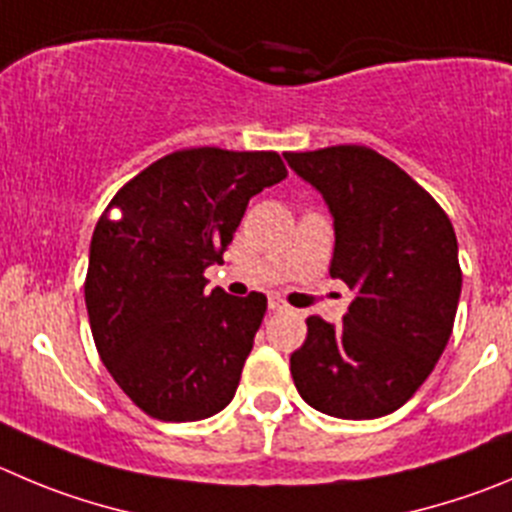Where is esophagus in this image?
Segmentation results:
<instances>
[{"mask_svg":"<svg viewBox=\"0 0 512 512\" xmlns=\"http://www.w3.org/2000/svg\"><path fill=\"white\" fill-rule=\"evenodd\" d=\"M267 308L275 310V313H278V310H285V308H288V305H285L283 300H280V298H275V295H272V298L267 300Z\"/></svg>","mask_w":512,"mask_h":512,"instance_id":"1","label":"esophagus"}]
</instances>
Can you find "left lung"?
<instances>
[{
	"label": "left lung",
	"instance_id": "obj_1",
	"mask_svg": "<svg viewBox=\"0 0 512 512\" xmlns=\"http://www.w3.org/2000/svg\"><path fill=\"white\" fill-rule=\"evenodd\" d=\"M333 217L331 278L353 290L341 326L308 318L290 356L295 389L338 419H376L424 384L452 336L462 272L450 219L366 146L283 154Z\"/></svg>",
	"mask_w": 512,
	"mask_h": 512
}]
</instances>
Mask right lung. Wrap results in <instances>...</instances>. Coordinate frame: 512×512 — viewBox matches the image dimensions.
Wrapping results in <instances>:
<instances>
[{"mask_svg":"<svg viewBox=\"0 0 512 512\" xmlns=\"http://www.w3.org/2000/svg\"><path fill=\"white\" fill-rule=\"evenodd\" d=\"M285 176L275 151H176L128 181L95 224L90 331L105 369L151 417L197 422L232 401L267 298L207 293L204 270L222 260L250 199Z\"/></svg>","mask_w":512,"mask_h":512,"instance_id":"1","label":"right lung"}]
</instances>
